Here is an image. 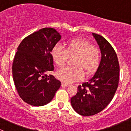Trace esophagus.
I'll use <instances>...</instances> for the list:
<instances>
[{
	"instance_id": "34e87169",
	"label": "esophagus",
	"mask_w": 131,
	"mask_h": 131,
	"mask_svg": "<svg viewBox=\"0 0 131 131\" xmlns=\"http://www.w3.org/2000/svg\"><path fill=\"white\" fill-rule=\"evenodd\" d=\"M61 86L62 87H68V86H69V85H68V84H65V83L62 82L61 83Z\"/></svg>"
}]
</instances>
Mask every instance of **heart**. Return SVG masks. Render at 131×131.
Here are the masks:
<instances>
[{"label":"heart","instance_id":"1","mask_svg":"<svg viewBox=\"0 0 131 131\" xmlns=\"http://www.w3.org/2000/svg\"><path fill=\"white\" fill-rule=\"evenodd\" d=\"M51 56L58 66H63L69 57L73 67H64L56 72V77L63 82L70 84L82 80L84 74L91 75L96 72L100 61V51L89 41L74 39L67 42L66 49L57 43L51 49Z\"/></svg>","mask_w":131,"mask_h":131}]
</instances>
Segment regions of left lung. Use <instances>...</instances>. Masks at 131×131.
Here are the masks:
<instances>
[{
	"instance_id": "obj_1",
	"label": "left lung",
	"mask_w": 131,
	"mask_h": 131,
	"mask_svg": "<svg viewBox=\"0 0 131 131\" xmlns=\"http://www.w3.org/2000/svg\"><path fill=\"white\" fill-rule=\"evenodd\" d=\"M101 53L94 75L78 87L71 98L73 110L82 116L97 114L111 102L118 88L120 67L115 51L103 37L92 33Z\"/></svg>"
}]
</instances>
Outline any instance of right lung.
<instances>
[{
	"label": "right lung",
	"instance_id": "1",
	"mask_svg": "<svg viewBox=\"0 0 131 131\" xmlns=\"http://www.w3.org/2000/svg\"><path fill=\"white\" fill-rule=\"evenodd\" d=\"M61 39L55 29L43 28L25 38L17 49L13 80L21 98L31 106L47 105L60 88L61 82L47 73L54 70L51 49Z\"/></svg>",
	"mask_w": 131,
	"mask_h": 131
}]
</instances>
